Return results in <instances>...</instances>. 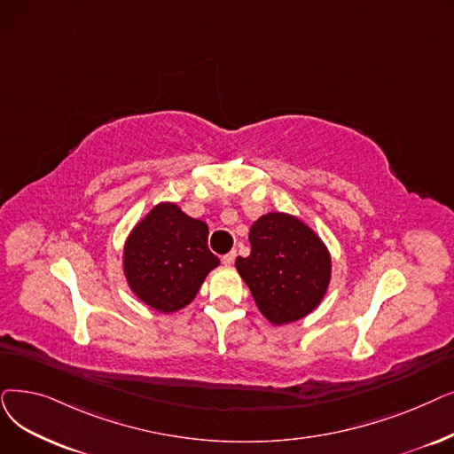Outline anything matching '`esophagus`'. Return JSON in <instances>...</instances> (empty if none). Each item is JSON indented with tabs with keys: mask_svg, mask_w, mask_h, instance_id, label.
<instances>
[{
	"mask_svg": "<svg viewBox=\"0 0 454 454\" xmlns=\"http://www.w3.org/2000/svg\"><path fill=\"white\" fill-rule=\"evenodd\" d=\"M233 262H235V252H233V250L223 255V263H224V265H228V267H230Z\"/></svg>",
	"mask_w": 454,
	"mask_h": 454,
	"instance_id": "1",
	"label": "esophagus"
}]
</instances>
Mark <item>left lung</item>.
I'll use <instances>...</instances> for the list:
<instances>
[{
    "label": "left lung",
    "instance_id": "left-lung-1",
    "mask_svg": "<svg viewBox=\"0 0 454 454\" xmlns=\"http://www.w3.org/2000/svg\"><path fill=\"white\" fill-rule=\"evenodd\" d=\"M250 255L235 269L254 302L274 326L304 319L323 302L332 278V255L299 216L270 211L248 233Z\"/></svg>",
    "mask_w": 454,
    "mask_h": 454
}]
</instances>
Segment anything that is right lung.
Instances as JSON below:
<instances>
[{
    "mask_svg": "<svg viewBox=\"0 0 454 454\" xmlns=\"http://www.w3.org/2000/svg\"><path fill=\"white\" fill-rule=\"evenodd\" d=\"M207 224L176 202L155 204L124 243L122 269L133 294L160 313L192 302L221 260L207 248Z\"/></svg>",
    "mask_w": 454,
    "mask_h": 454,
    "instance_id": "1",
    "label": "right lung"
}]
</instances>
